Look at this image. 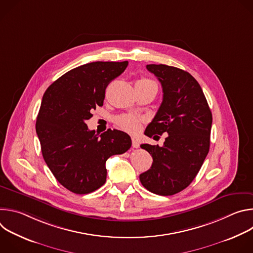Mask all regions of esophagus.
<instances>
[{"instance_id":"34e87169","label":"esophagus","mask_w":253,"mask_h":253,"mask_svg":"<svg viewBox=\"0 0 253 253\" xmlns=\"http://www.w3.org/2000/svg\"><path fill=\"white\" fill-rule=\"evenodd\" d=\"M132 146H133V148H138L139 147L138 139L135 138V137H132Z\"/></svg>"}]
</instances>
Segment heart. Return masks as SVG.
<instances>
[{
	"mask_svg": "<svg viewBox=\"0 0 253 253\" xmlns=\"http://www.w3.org/2000/svg\"><path fill=\"white\" fill-rule=\"evenodd\" d=\"M137 83H154V82L151 80H148V79H141ZM142 122H143L142 118L134 116V115H124L117 119L118 126L121 129H123L124 131L132 133V134L140 131Z\"/></svg>",
	"mask_w": 253,
	"mask_h": 253,
	"instance_id": "obj_1",
	"label": "heart"
}]
</instances>
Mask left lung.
Here are the masks:
<instances>
[{"mask_svg": "<svg viewBox=\"0 0 253 253\" xmlns=\"http://www.w3.org/2000/svg\"><path fill=\"white\" fill-rule=\"evenodd\" d=\"M146 68L161 83L163 100L145 135L167 137L162 147L141 144L153 163L139 178L150 192L168 196L185 189L199 172L209 151L212 114L200 85L188 72L163 64Z\"/></svg>", "mask_w": 253, "mask_h": 253, "instance_id": "obj_1", "label": "left lung"}]
</instances>
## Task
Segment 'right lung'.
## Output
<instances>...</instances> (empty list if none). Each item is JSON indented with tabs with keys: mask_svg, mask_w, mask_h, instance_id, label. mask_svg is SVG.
Listing matches in <instances>:
<instances>
[{
	"mask_svg": "<svg viewBox=\"0 0 253 253\" xmlns=\"http://www.w3.org/2000/svg\"><path fill=\"white\" fill-rule=\"evenodd\" d=\"M128 66L124 62H93L67 72L46 90L36 121L46 164L71 192L87 194L106 181V161L130 149V136L108 129L100 136L86 124L92 110L103 106L105 90Z\"/></svg>",
	"mask_w": 253,
	"mask_h": 253,
	"instance_id": "obj_1",
	"label": "right lung"
}]
</instances>
